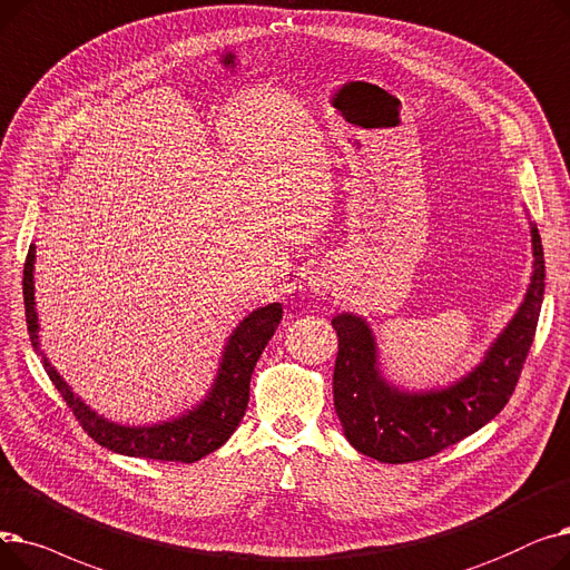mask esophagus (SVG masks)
Here are the masks:
<instances>
[{
    "mask_svg": "<svg viewBox=\"0 0 570 570\" xmlns=\"http://www.w3.org/2000/svg\"><path fill=\"white\" fill-rule=\"evenodd\" d=\"M332 276L330 274H322V271H315V276H311V281H308V287H311V292L313 294H320V296H324L327 294L330 289H332Z\"/></svg>",
    "mask_w": 570,
    "mask_h": 570,
    "instance_id": "34e87169",
    "label": "esophagus"
}]
</instances>
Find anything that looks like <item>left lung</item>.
<instances>
[{
    "label": "left lung",
    "instance_id": "left-lung-1",
    "mask_svg": "<svg viewBox=\"0 0 570 570\" xmlns=\"http://www.w3.org/2000/svg\"><path fill=\"white\" fill-rule=\"evenodd\" d=\"M531 229V281L522 304L482 360L448 385L405 390L383 371L381 347L366 317L343 311L332 320L338 336L334 409L343 436L357 452L385 464L426 459L494 420L512 394L546 292V259L538 227Z\"/></svg>",
    "mask_w": 570,
    "mask_h": 570
}]
</instances>
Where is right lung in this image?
Here are the masks:
<instances>
[{"label":"right lung","instance_id":"1","mask_svg":"<svg viewBox=\"0 0 570 570\" xmlns=\"http://www.w3.org/2000/svg\"><path fill=\"white\" fill-rule=\"evenodd\" d=\"M35 262L37 246L32 243L22 271L27 330H30L32 345L41 355L43 368L52 385L58 387V392L73 411L76 420L83 424V429L99 445L127 456H148L159 459V462L193 464L229 441L238 422L246 415L250 399V375L255 371V364L268 338L274 336L281 324V302L259 306L236 324L234 332L227 336L218 371H215L208 392L193 405V409L155 424H120L90 409V405L71 390V385L58 373V368L50 364L46 352L41 350V324L35 299Z\"/></svg>","mask_w":570,"mask_h":570}]
</instances>
